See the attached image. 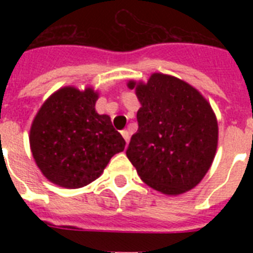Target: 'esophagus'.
<instances>
[{"label":"esophagus","mask_w":253,"mask_h":253,"mask_svg":"<svg viewBox=\"0 0 253 253\" xmlns=\"http://www.w3.org/2000/svg\"><path fill=\"white\" fill-rule=\"evenodd\" d=\"M122 135H123V138L125 139V142L128 143L129 138H130V135H129V131L128 130H122Z\"/></svg>","instance_id":"esophagus-1"}]
</instances>
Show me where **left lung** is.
Instances as JSON below:
<instances>
[{
  "mask_svg": "<svg viewBox=\"0 0 253 253\" xmlns=\"http://www.w3.org/2000/svg\"><path fill=\"white\" fill-rule=\"evenodd\" d=\"M135 87L138 130L126 156L148 186L178 195L203 180L215 156L218 123L198 90L172 76L154 73Z\"/></svg>",
  "mask_w": 253,
  "mask_h": 253,
  "instance_id": "8db88e82",
  "label": "left lung"
}]
</instances>
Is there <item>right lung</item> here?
Returning a JSON list of instances; mask_svg holds the SVG:
<instances>
[{
    "instance_id": "obj_1",
    "label": "right lung",
    "mask_w": 253,
    "mask_h": 253,
    "mask_svg": "<svg viewBox=\"0 0 253 253\" xmlns=\"http://www.w3.org/2000/svg\"><path fill=\"white\" fill-rule=\"evenodd\" d=\"M91 88H60L44 102L30 129L33 157L53 184L77 189L102 173L125 140L107 115L95 110Z\"/></svg>"
}]
</instances>
